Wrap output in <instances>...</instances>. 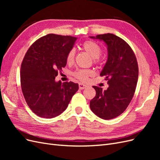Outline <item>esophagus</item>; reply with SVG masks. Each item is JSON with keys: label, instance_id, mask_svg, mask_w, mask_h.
<instances>
[{"label": "esophagus", "instance_id": "esophagus-1", "mask_svg": "<svg viewBox=\"0 0 160 160\" xmlns=\"http://www.w3.org/2000/svg\"><path fill=\"white\" fill-rule=\"evenodd\" d=\"M87 88H88V86H87L86 85H84L83 83H79V88L80 89H84Z\"/></svg>", "mask_w": 160, "mask_h": 160}]
</instances>
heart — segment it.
Returning a JSON list of instances; mask_svg holds the SVG:
<instances>
[{
	"instance_id": "obj_1",
	"label": "heart",
	"mask_w": 160,
	"mask_h": 160,
	"mask_svg": "<svg viewBox=\"0 0 160 160\" xmlns=\"http://www.w3.org/2000/svg\"><path fill=\"white\" fill-rule=\"evenodd\" d=\"M83 49L88 52V54L94 59V62L99 61V57L101 54L102 49L101 47L93 41H87L82 45ZM75 52L74 49H71L67 53L66 57V61L68 64H72L75 59ZM93 75V72L89 69H78L74 72L73 75L77 79L81 81H86L88 79V77Z\"/></svg>"
}]
</instances>
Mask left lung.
I'll return each instance as SVG.
<instances>
[{"mask_svg":"<svg viewBox=\"0 0 160 160\" xmlns=\"http://www.w3.org/2000/svg\"><path fill=\"white\" fill-rule=\"evenodd\" d=\"M90 38L103 41L107 45L108 60L100 75L109 85L105 91L93 86L96 95L90 101V108L99 118L111 119L122 114L133 98L139 75L137 59L128 43L113 34Z\"/></svg>","mask_w":160,"mask_h":160,"instance_id":"8db88e82","label":"left lung"}]
</instances>
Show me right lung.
I'll return each instance as SVG.
<instances>
[{"label": "right lung", "mask_w": 160, "mask_h": 160, "mask_svg": "<svg viewBox=\"0 0 160 160\" xmlns=\"http://www.w3.org/2000/svg\"><path fill=\"white\" fill-rule=\"evenodd\" d=\"M77 37L49 34L29 47L21 67L24 98L33 113L43 118L59 115L79 89L78 83L55 81L58 72L67 65V53Z\"/></svg>", "instance_id": "obj_1"}]
</instances>
